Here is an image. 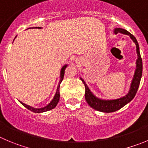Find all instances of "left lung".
<instances>
[{"mask_svg": "<svg viewBox=\"0 0 148 148\" xmlns=\"http://www.w3.org/2000/svg\"><path fill=\"white\" fill-rule=\"evenodd\" d=\"M114 33L115 34L120 33V34L129 36L136 45V54H137V59H136V69H135L133 79H132L128 93L125 96L117 99L105 100V99H99L91 92L83 79L79 77V79L82 80L85 87V97L87 103L94 110L99 112H113L120 110L125 105H126L127 103H129L134 98L135 95L137 92L139 83H140L141 77H142V74H143V60H142L140 52H139V47L137 40L132 34H130L125 29L120 28V27L119 28H114Z\"/></svg>", "mask_w": 148, "mask_h": 148, "instance_id": "8db88e82", "label": "left lung"}]
</instances>
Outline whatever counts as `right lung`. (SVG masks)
<instances>
[{"instance_id":"right-lung-1","label":"right lung","mask_w":148,"mask_h":148,"mask_svg":"<svg viewBox=\"0 0 148 148\" xmlns=\"http://www.w3.org/2000/svg\"><path fill=\"white\" fill-rule=\"evenodd\" d=\"M32 28H34V27H32ZM36 28H41V27H36ZM15 38H16V37H15ZM67 66H68V65L66 64L61 68V69H60V81H59L56 93H55V96H54L53 99L51 101L50 103H48L46 107H42V108H34V107H30V106L27 105V104H25V103H23L22 101H20V103H21L25 107H26L27 110L34 112H35V113L44 112L49 111V110H52V109L55 108V107L57 106L58 103V101H59V100H60V83H61L62 80H63V77H64L65 69H66V68L67 67Z\"/></svg>"}]
</instances>
